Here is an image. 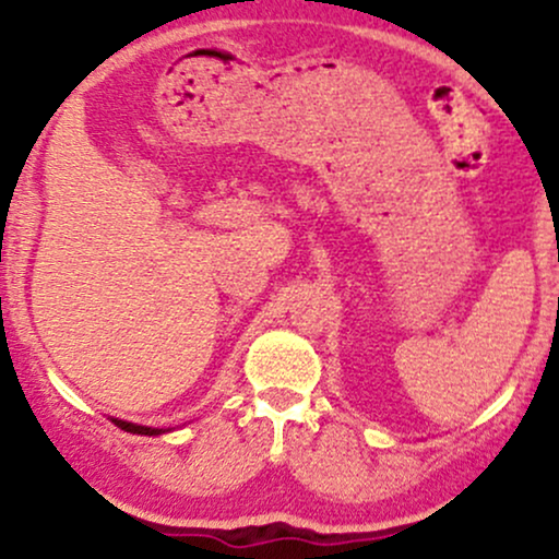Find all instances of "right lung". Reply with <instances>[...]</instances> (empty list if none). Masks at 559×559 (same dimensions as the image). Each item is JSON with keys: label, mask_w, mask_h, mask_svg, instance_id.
<instances>
[{"label": "right lung", "mask_w": 559, "mask_h": 559, "mask_svg": "<svg viewBox=\"0 0 559 559\" xmlns=\"http://www.w3.org/2000/svg\"><path fill=\"white\" fill-rule=\"evenodd\" d=\"M112 423L118 428H123V431H128V433H141V436H159V433H165L163 428H150V426H136V423H126V420H118V418H112Z\"/></svg>", "instance_id": "right-lung-1"}]
</instances>
